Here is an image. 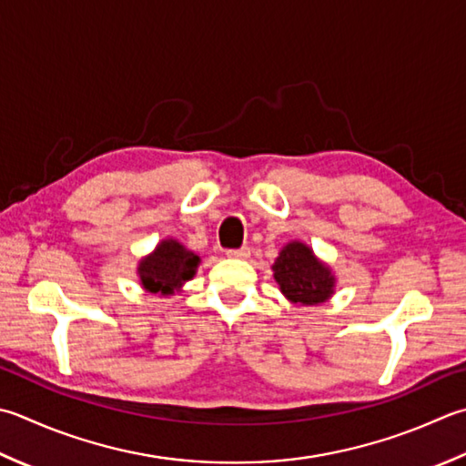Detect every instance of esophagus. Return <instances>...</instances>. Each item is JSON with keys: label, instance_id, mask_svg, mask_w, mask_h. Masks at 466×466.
I'll return each instance as SVG.
<instances>
[{"label": "esophagus", "instance_id": "obj_1", "mask_svg": "<svg viewBox=\"0 0 466 466\" xmlns=\"http://www.w3.org/2000/svg\"><path fill=\"white\" fill-rule=\"evenodd\" d=\"M228 258H248L250 257V248L248 246H242V248H230L226 250Z\"/></svg>", "mask_w": 466, "mask_h": 466}]
</instances>
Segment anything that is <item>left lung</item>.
<instances>
[{
  "instance_id": "left-lung-1",
  "label": "left lung",
  "mask_w": 466,
  "mask_h": 466,
  "mask_svg": "<svg viewBox=\"0 0 466 466\" xmlns=\"http://www.w3.org/2000/svg\"><path fill=\"white\" fill-rule=\"evenodd\" d=\"M272 270L282 295L293 303H325L333 293L331 270L315 258L309 246L300 242L287 244L272 264Z\"/></svg>"
}]
</instances>
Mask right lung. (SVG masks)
<instances>
[{"label":"right lung","mask_w":466,"mask_h":466,"mask_svg":"<svg viewBox=\"0 0 466 466\" xmlns=\"http://www.w3.org/2000/svg\"><path fill=\"white\" fill-rule=\"evenodd\" d=\"M199 257L184 248L177 240H163L151 257L139 264V277L149 293L171 295L181 282L196 275Z\"/></svg>","instance_id":"right-lung-1"}]
</instances>
